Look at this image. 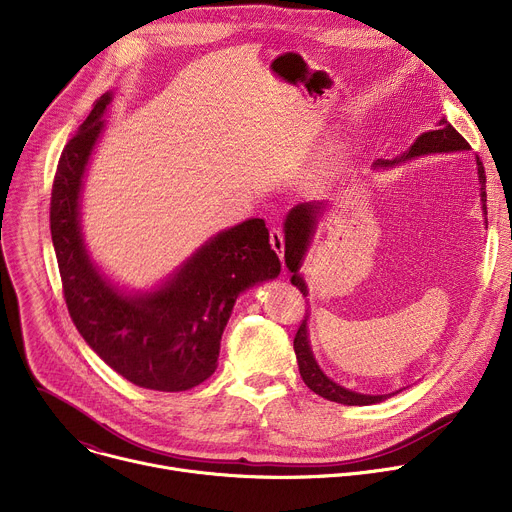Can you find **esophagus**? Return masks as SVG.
Segmentation results:
<instances>
[{"instance_id": "34e87169", "label": "esophagus", "mask_w": 512, "mask_h": 512, "mask_svg": "<svg viewBox=\"0 0 512 512\" xmlns=\"http://www.w3.org/2000/svg\"><path fill=\"white\" fill-rule=\"evenodd\" d=\"M269 243L273 247V251L283 259V251H285V241H283V233L279 229H271L269 233Z\"/></svg>"}]
</instances>
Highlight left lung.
<instances>
[{
  "label": "left lung",
  "instance_id": "obj_1",
  "mask_svg": "<svg viewBox=\"0 0 512 512\" xmlns=\"http://www.w3.org/2000/svg\"><path fill=\"white\" fill-rule=\"evenodd\" d=\"M470 145L468 141L450 125V121L446 117L440 119V129H431L425 131L421 135H417V139L409 145V150L403 152L401 156L393 158V160H377L373 164L375 172H383V170H391L399 164H405L409 160L415 158H423V156H431V154H456V152H468ZM476 162V174H478V184H480V204H482V212L486 214V174H484V166L480 162V158H474ZM330 208V202H302L298 206L291 208L285 214L283 221V237H285V265L291 271V285H296L304 296H308V283L304 279L302 273V265L306 259V253L312 245V239L316 235L318 229V221L320 216H324V212ZM308 320L310 314L306 316V320L302 322L296 338H294V350L298 356V367H300V375L304 379V383L320 397L334 401V403H342V405H375V403H383L389 397L397 395L399 391L387 393V395H364V393H356L350 391L342 385H338L336 381H332L322 369L314 356L312 344H310V332H308Z\"/></svg>",
  "mask_w": 512,
  "mask_h": 512
}]
</instances>
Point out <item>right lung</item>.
I'll return each mask as SVG.
<instances>
[{
  "label": "right lung",
  "instance_id": "1",
  "mask_svg": "<svg viewBox=\"0 0 512 512\" xmlns=\"http://www.w3.org/2000/svg\"><path fill=\"white\" fill-rule=\"evenodd\" d=\"M113 91L101 95L60 156L50 233L72 322L97 356L137 387L178 393L206 381L235 302L281 271L263 218L212 235L168 277L131 289L93 259L83 233V188Z\"/></svg>",
  "mask_w": 512,
  "mask_h": 512
}]
</instances>
